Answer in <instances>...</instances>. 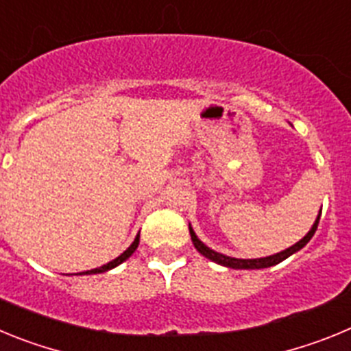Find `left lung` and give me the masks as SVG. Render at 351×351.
Listing matches in <instances>:
<instances>
[{
	"instance_id": "left-lung-1",
	"label": "left lung",
	"mask_w": 351,
	"mask_h": 351,
	"mask_svg": "<svg viewBox=\"0 0 351 351\" xmlns=\"http://www.w3.org/2000/svg\"><path fill=\"white\" fill-rule=\"evenodd\" d=\"M320 214H322V209H320ZM320 214L316 216L315 223H313V226H311V230L304 235L299 243H295L293 246L287 247V250L280 251V253H276V255L263 256V258H234V256H226V255H223V253H218V251L210 250L209 246H206V244H204L202 241L197 237V234H195V230L191 228V225H190V235H191V241H193V246L197 247V251L200 253V255H204L206 258L213 260V262L219 263V265H223V267L246 269V271H251V269H267V267H272V265H278V263L283 262V260H287L288 256H291L293 253H297L299 250H302V247L306 246L309 241H311V237L315 235L316 228H318Z\"/></svg>"
}]
</instances>
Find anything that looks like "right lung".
Masks as SVG:
<instances>
[{
    "label": "right lung",
    "instance_id": "right-lung-1",
    "mask_svg": "<svg viewBox=\"0 0 351 351\" xmlns=\"http://www.w3.org/2000/svg\"><path fill=\"white\" fill-rule=\"evenodd\" d=\"M138 241H141V234H137V237H135V241H133V243L130 244L128 250L123 251V253H121V255L117 256V258H114L112 262L105 263V265H101V267H98V269H91V271H86V272H79V274H77V276H84V274H101V272H107V271H110V269L117 267L119 263H123V262H125V260H128L130 256H132L133 253H135V250H137V247H138Z\"/></svg>",
    "mask_w": 351,
    "mask_h": 351
}]
</instances>
